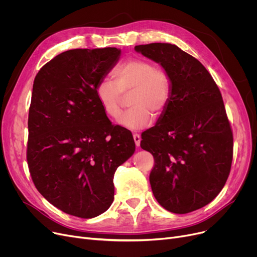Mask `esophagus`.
Wrapping results in <instances>:
<instances>
[{
    "label": "esophagus",
    "instance_id": "obj_1",
    "mask_svg": "<svg viewBox=\"0 0 257 257\" xmlns=\"http://www.w3.org/2000/svg\"><path fill=\"white\" fill-rule=\"evenodd\" d=\"M133 140H134V143H136V145L138 147H140V145H141V136L139 133H133Z\"/></svg>",
    "mask_w": 257,
    "mask_h": 257
}]
</instances>
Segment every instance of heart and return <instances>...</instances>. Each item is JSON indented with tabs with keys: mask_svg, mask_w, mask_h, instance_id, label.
<instances>
[{
	"mask_svg": "<svg viewBox=\"0 0 257 257\" xmlns=\"http://www.w3.org/2000/svg\"><path fill=\"white\" fill-rule=\"evenodd\" d=\"M113 81L100 80L96 96L104 112L118 118L121 112L123 93L130 91L131 108L119 118V124L130 130L149 127L156 116L163 114L172 98V78L164 67L149 60L131 58L119 63L112 72Z\"/></svg>",
	"mask_w": 257,
	"mask_h": 257,
	"instance_id": "heart-1",
	"label": "heart"
}]
</instances>
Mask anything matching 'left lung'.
Instances as JSON below:
<instances>
[{
  "label": "left lung",
  "instance_id": "1",
  "mask_svg": "<svg viewBox=\"0 0 257 257\" xmlns=\"http://www.w3.org/2000/svg\"><path fill=\"white\" fill-rule=\"evenodd\" d=\"M134 50L160 63L173 84L167 110L141 141L154 157L153 195L171 212L194 211L218 196L231 169L233 134L221 91L204 65L177 46Z\"/></svg>",
  "mask_w": 257,
  "mask_h": 257
}]
</instances>
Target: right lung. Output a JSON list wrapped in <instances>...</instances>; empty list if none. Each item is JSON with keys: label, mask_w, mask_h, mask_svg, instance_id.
Returning a JSON list of instances; mask_svg holds the SVG:
<instances>
[{"label": "right lung", "mask_w": 257, "mask_h": 257, "mask_svg": "<svg viewBox=\"0 0 257 257\" xmlns=\"http://www.w3.org/2000/svg\"><path fill=\"white\" fill-rule=\"evenodd\" d=\"M119 54L116 48L65 51L34 79L29 172L51 204L75 217L90 219L109 208L114 173L136 150L131 132L110 123L96 96Z\"/></svg>", "instance_id": "right-lung-1"}]
</instances>
